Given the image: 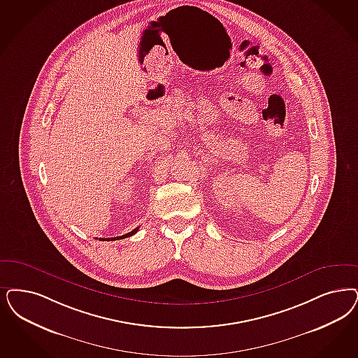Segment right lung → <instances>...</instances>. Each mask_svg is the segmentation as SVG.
Masks as SVG:
<instances>
[{
	"label": "right lung",
	"mask_w": 358,
	"mask_h": 358,
	"mask_svg": "<svg viewBox=\"0 0 358 358\" xmlns=\"http://www.w3.org/2000/svg\"><path fill=\"white\" fill-rule=\"evenodd\" d=\"M138 231V227H136L135 230H132L131 233H127V234L120 235V236H115V238H100L99 241H117V239H124V238H128V236H132V235L136 234Z\"/></svg>",
	"instance_id": "obj_1"
}]
</instances>
